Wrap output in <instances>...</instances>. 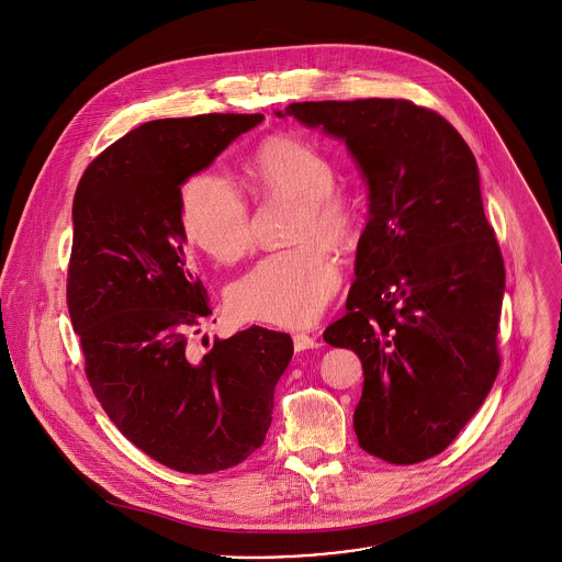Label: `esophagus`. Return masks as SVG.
I'll return each instance as SVG.
<instances>
[{
	"instance_id": "1",
	"label": "esophagus",
	"mask_w": 562,
	"mask_h": 562,
	"mask_svg": "<svg viewBox=\"0 0 562 562\" xmlns=\"http://www.w3.org/2000/svg\"><path fill=\"white\" fill-rule=\"evenodd\" d=\"M292 340H294V349L296 351H307V349H316L318 347V340L314 336H310V334H294Z\"/></svg>"
}]
</instances>
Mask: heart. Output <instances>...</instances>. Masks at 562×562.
Listing matches in <instances>:
<instances>
[{"instance_id": "1", "label": "heart", "mask_w": 562, "mask_h": 562, "mask_svg": "<svg viewBox=\"0 0 562 562\" xmlns=\"http://www.w3.org/2000/svg\"><path fill=\"white\" fill-rule=\"evenodd\" d=\"M250 175L263 193L296 198L290 248L263 257L228 292L241 321L305 327L318 318L340 283L331 248L349 250L362 231V202L338 186L334 159L301 137H274L257 148ZM181 222L189 241L220 263L252 246L246 195L215 170L191 175L181 189Z\"/></svg>"}]
</instances>
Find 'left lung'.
Returning a JSON list of instances; mask_svg holds the SVG:
<instances>
[{"mask_svg": "<svg viewBox=\"0 0 562 562\" xmlns=\"http://www.w3.org/2000/svg\"><path fill=\"white\" fill-rule=\"evenodd\" d=\"M283 113L342 139L369 183L347 314L323 334L364 367L358 442L390 464L434 458L502 364L506 270L475 157L442 115L409 100L294 102Z\"/></svg>", "mask_w": 562, "mask_h": 562, "instance_id": "8db88e82", "label": "left lung"}]
</instances>
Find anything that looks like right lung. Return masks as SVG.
Returning a JSON list of instances; mask_svg holds the SVG:
<instances>
[{
  "mask_svg": "<svg viewBox=\"0 0 562 562\" xmlns=\"http://www.w3.org/2000/svg\"><path fill=\"white\" fill-rule=\"evenodd\" d=\"M261 113L155 120L111 144L74 195L67 307L85 373L115 427L168 469L204 475L255 453L294 345L248 327L189 347L211 316L183 252L181 186Z\"/></svg>",
  "mask_w": 562,
  "mask_h": 562,
  "instance_id": "obj_1",
  "label": "right lung"
}]
</instances>
